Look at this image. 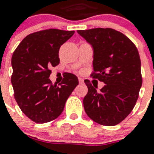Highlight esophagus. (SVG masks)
Returning a JSON list of instances; mask_svg holds the SVG:
<instances>
[{"label":"esophagus","mask_w":154,"mask_h":154,"mask_svg":"<svg viewBox=\"0 0 154 154\" xmlns=\"http://www.w3.org/2000/svg\"><path fill=\"white\" fill-rule=\"evenodd\" d=\"M78 81H79L80 83H83V82H84V80H83V78H82V77H78Z\"/></svg>","instance_id":"1"}]
</instances>
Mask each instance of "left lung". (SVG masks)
I'll return each instance as SVG.
<instances>
[{"mask_svg": "<svg viewBox=\"0 0 154 154\" xmlns=\"http://www.w3.org/2000/svg\"><path fill=\"white\" fill-rule=\"evenodd\" d=\"M77 32L94 49L91 77L105 84L97 91V86L85 80L88 87L83 100L85 111L98 124L116 125L131 112L142 85L137 49L125 35L109 28Z\"/></svg>", "mask_w": 154, "mask_h": 154, "instance_id": "8db88e82", "label": "left lung"}]
</instances>
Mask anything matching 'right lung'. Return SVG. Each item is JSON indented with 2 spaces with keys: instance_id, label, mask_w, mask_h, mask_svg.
Listing matches in <instances>:
<instances>
[{
  "instance_id": "add662e5",
  "label": "right lung",
  "mask_w": 154,
  "mask_h": 154,
  "mask_svg": "<svg viewBox=\"0 0 154 154\" xmlns=\"http://www.w3.org/2000/svg\"><path fill=\"white\" fill-rule=\"evenodd\" d=\"M74 31L49 29L28 35L12 57L11 82L14 97L24 113L32 122L43 124L60 115L68 97L78 85L69 73L60 84H52L50 68L60 63L59 49Z\"/></svg>"
}]
</instances>
